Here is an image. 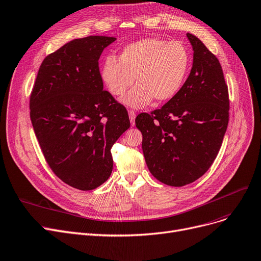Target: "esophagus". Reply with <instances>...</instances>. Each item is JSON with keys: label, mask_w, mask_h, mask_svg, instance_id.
Segmentation results:
<instances>
[{"label": "esophagus", "mask_w": 261, "mask_h": 261, "mask_svg": "<svg viewBox=\"0 0 261 261\" xmlns=\"http://www.w3.org/2000/svg\"><path fill=\"white\" fill-rule=\"evenodd\" d=\"M128 113H129V118H130L131 124H132V126H134V123H135V116H137V114H135V112H134L133 110H129Z\"/></svg>", "instance_id": "34e87169"}]
</instances>
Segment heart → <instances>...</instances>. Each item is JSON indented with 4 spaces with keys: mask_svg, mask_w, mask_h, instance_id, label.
Listing matches in <instances>:
<instances>
[{
    "mask_svg": "<svg viewBox=\"0 0 261 261\" xmlns=\"http://www.w3.org/2000/svg\"><path fill=\"white\" fill-rule=\"evenodd\" d=\"M190 66V55L186 47L178 41L159 38H145L127 44L119 58L109 55L101 76L111 95L122 96L129 107L140 109L148 106L152 99L166 102L173 99L182 87Z\"/></svg>",
    "mask_w": 261,
    "mask_h": 261,
    "instance_id": "heart-1",
    "label": "heart"
}]
</instances>
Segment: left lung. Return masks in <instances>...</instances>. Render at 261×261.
Listing matches in <instances>:
<instances>
[{"label": "left lung", "mask_w": 261, "mask_h": 261, "mask_svg": "<svg viewBox=\"0 0 261 261\" xmlns=\"http://www.w3.org/2000/svg\"><path fill=\"white\" fill-rule=\"evenodd\" d=\"M187 36L194 50L187 81L161 109L135 118L149 172L172 187L194 182L208 171L229 120L228 87L218 58L196 36Z\"/></svg>", "instance_id": "8db88e82"}]
</instances>
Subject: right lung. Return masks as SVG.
<instances>
[{
    "label": "right lung",
    "instance_id": "add662e5",
    "mask_svg": "<svg viewBox=\"0 0 261 261\" xmlns=\"http://www.w3.org/2000/svg\"><path fill=\"white\" fill-rule=\"evenodd\" d=\"M115 37L71 40L42 61L30 96V117L52 172L89 191L112 173V146L129 129L127 109L108 90L99 58Z\"/></svg>",
    "mask_w": 261,
    "mask_h": 261
}]
</instances>
